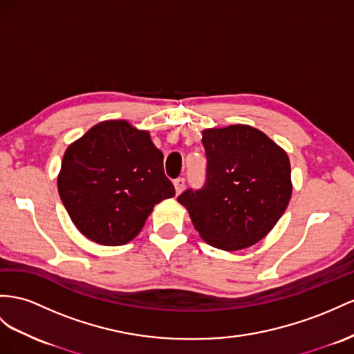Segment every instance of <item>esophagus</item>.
<instances>
[{
  "instance_id": "esophagus-1",
  "label": "esophagus",
  "mask_w": 354,
  "mask_h": 354,
  "mask_svg": "<svg viewBox=\"0 0 354 354\" xmlns=\"http://www.w3.org/2000/svg\"><path fill=\"white\" fill-rule=\"evenodd\" d=\"M174 185H175V189H176V194H180L184 192L185 188V179L184 178H178L174 180Z\"/></svg>"
}]
</instances>
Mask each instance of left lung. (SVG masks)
<instances>
[{
	"label": "left lung",
	"mask_w": 354,
	"mask_h": 354,
	"mask_svg": "<svg viewBox=\"0 0 354 354\" xmlns=\"http://www.w3.org/2000/svg\"><path fill=\"white\" fill-rule=\"evenodd\" d=\"M206 183L178 197L194 229L224 251L252 247L274 229L293 192L287 152L245 124L202 131Z\"/></svg>",
	"instance_id": "8db88e82"
}]
</instances>
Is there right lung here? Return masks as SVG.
<instances>
[{
    "label": "right lung",
    "mask_w": 354,
    "mask_h": 354,
    "mask_svg": "<svg viewBox=\"0 0 354 354\" xmlns=\"http://www.w3.org/2000/svg\"><path fill=\"white\" fill-rule=\"evenodd\" d=\"M162 158L149 131L125 120L98 122L70 143L58 193L76 229L106 247L138 236L153 206L175 196Z\"/></svg>",
    "instance_id": "obj_1"
}]
</instances>
